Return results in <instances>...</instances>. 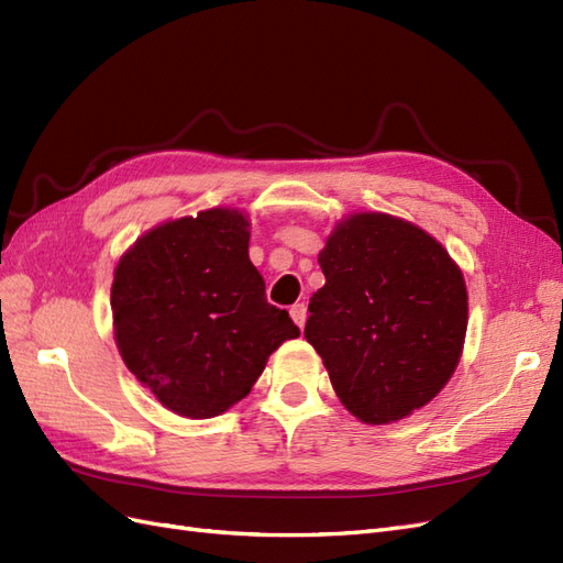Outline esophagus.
Returning <instances> with one entry per match:
<instances>
[{
	"label": "esophagus",
	"mask_w": 563,
	"mask_h": 563,
	"mask_svg": "<svg viewBox=\"0 0 563 563\" xmlns=\"http://www.w3.org/2000/svg\"><path fill=\"white\" fill-rule=\"evenodd\" d=\"M291 317H294V321L298 323V327L302 329L305 321H308V305H305V302H296L294 308H291Z\"/></svg>",
	"instance_id": "esophagus-1"
}]
</instances>
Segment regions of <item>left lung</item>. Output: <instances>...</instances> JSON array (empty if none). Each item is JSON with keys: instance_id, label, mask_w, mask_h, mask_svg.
Masks as SVG:
<instances>
[{"instance_id": "8db88e82", "label": "left lung", "mask_w": 563, "mask_h": 563, "mask_svg": "<svg viewBox=\"0 0 563 563\" xmlns=\"http://www.w3.org/2000/svg\"><path fill=\"white\" fill-rule=\"evenodd\" d=\"M327 284L310 298L305 338L347 411L389 424L451 380L467 333L463 269L404 218L362 211L338 220L319 251Z\"/></svg>"}]
</instances>
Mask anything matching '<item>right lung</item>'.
<instances>
[{"label": "right lung", "instance_id": "right-lung-1", "mask_svg": "<svg viewBox=\"0 0 563 563\" xmlns=\"http://www.w3.org/2000/svg\"><path fill=\"white\" fill-rule=\"evenodd\" d=\"M246 213L216 207L147 230L119 258L114 343L126 368L183 418L225 413L300 331L265 298Z\"/></svg>", "mask_w": 563, "mask_h": 563}]
</instances>
